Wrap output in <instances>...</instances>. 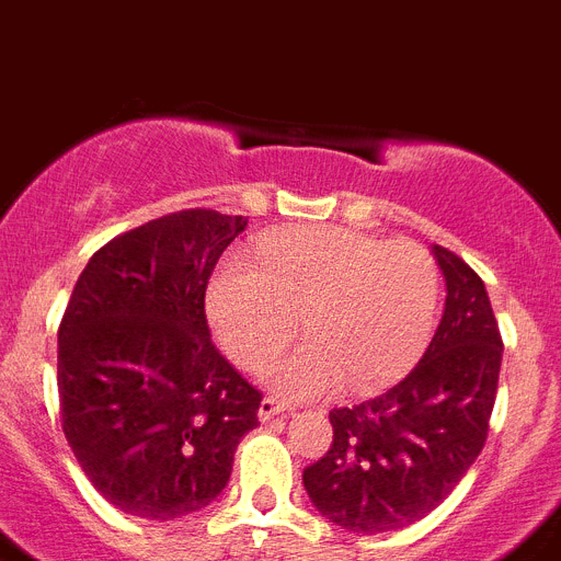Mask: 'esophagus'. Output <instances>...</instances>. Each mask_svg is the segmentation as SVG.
<instances>
[{"mask_svg": "<svg viewBox=\"0 0 561 561\" xmlns=\"http://www.w3.org/2000/svg\"><path fill=\"white\" fill-rule=\"evenodd\" d=\"M287 405L285 402H279L276 397H265V400L260 402V419L262 422H268V419L279 416V413H285Z\"/></svg>", "mask_w": 561, "mask_h": 561, "instance_id": "esophagus-1", "label": "esophagus"}]
</instances>
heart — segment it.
I'll return each mask as SVG.
<instances>
[{"mask_svg":"<svg viewBox=\"0 0 561 561\" xmlns=\"http://www.w3.org/2000/svg\"><path fill=\"white\" fill-rule=\"evenodd\" d=\"M211 330L237 366L271 371L287 397L346 386L368 393L405 377L436 327L438 268L416 240H382L343 226H299L262 240L256 265L226 256L206 293Z\"/></svg>","mask_w":561,"mask_h":561,"instance_id":"1","label":"heart"}]
</instances>
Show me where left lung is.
Segmentation results:
<instances>
[{
	"label": "left lung",
	"instance_id": "1",
	"mask_svg": "<svg viewBox=\"0 0 561 561\" xmlns=\"http://www.w3.org/2000/svg\"><path fill=\"white\" fill-rule=\"evenodd\" d=\"M433 256L447 299L431 346L386 393L330 411V450L301 476L312 506L346 531H400L431 514L486 442L501 330L481 276L442 245Z\"/></svg>",
	"mask_w": 561,
	"mask_h": 561
}]
</instances>
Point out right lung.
<instances>
[{
    "label": "right lung",
    "mask_w": 561,
    "mask_h": 561,
    "mask_svg": "<svg viewBox=\"0 0 561 561\" xmlns=\"http://www.w3.org/2000/svg\"><path fill=\"white\" fill-rule=\"evenodd\" d=\"M249 220L184 209L114 237L58 327L60 425L85 478L142 519L184 517L229 483L262 393L209 337L206 285Z\"/></svg>",
    "instance_id": "right-lung-1"
}]
</instances>
